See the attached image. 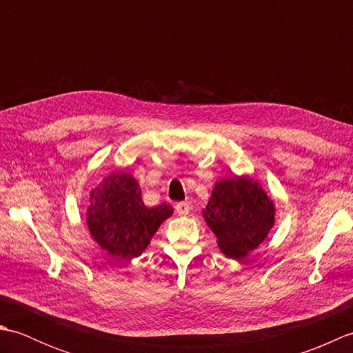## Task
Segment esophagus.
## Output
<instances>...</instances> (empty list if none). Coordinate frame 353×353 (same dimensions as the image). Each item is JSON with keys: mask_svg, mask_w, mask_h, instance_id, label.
<instances>
[{"mask_svg": "<svg viewBox=\"0 0 353 353\" xmlns=\"http://www.w3.org/2000/svg\"><path fill=\"white\" fill-rule=\"evenodd\" d=\"M176 212L181 216L188 215L190 214V205L188 203H177L176 205Z\"/></svg>", "mask_w": 353, "mask_h": 353, "instance_id": "34e87169", "label": "esophagus"}]
</instances>
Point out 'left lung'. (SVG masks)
Here are the masks:
<instances>
[{
  "label": "left lung",
  "instance_id": "left-lung-1",
  "mask_svg": "<svg viewBox=\"0 0 353 353\" xmlns=\"http://www.w3.org/2000/svg\"><path fill=\"white\" fill-rule=\"evenodd\" d=\"M206 224L216 236L220 250L243 259L264 243L274 226V203L264 188L249 176L224 177L214 185L206 209Z\"/></svg>",
  "mask_w": 353,
  "mask_h": 353
}]
</instances>
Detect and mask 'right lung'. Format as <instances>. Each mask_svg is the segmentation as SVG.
I'll list each match as a JSON object with an SVG mask.
<instances>
[{
	"mask_svg": "<svg viewBox=\"0 0 353 353\" xmlns=\"http://www.w3.org/2000/svg\"><path fill=\"white\" fill-rule=\"evenodd\" d=\"M172 215V206L148 208L139 183L130 172H110L89 194L86 224L94 241L110 256L133 259L147 249L161 224Z\"/></svg>",
	"mask_w": 353,
	"mask_h": 353,
	"instance_id": "right-lung-1",
	"label": "right lung"
}]
</instances>
